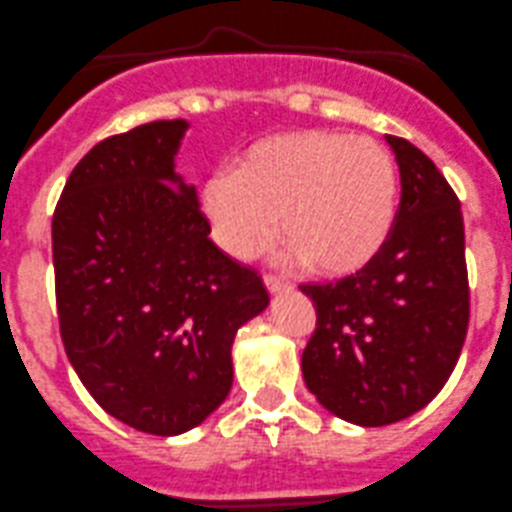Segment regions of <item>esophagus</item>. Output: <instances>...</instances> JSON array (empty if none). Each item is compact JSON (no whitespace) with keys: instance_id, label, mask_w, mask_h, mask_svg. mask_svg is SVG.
Returning a JSON list of instances; mask_svg holds the SVG:
<instances>
[{"instance_id":"esophagus-1","label":"esophagus","mask_w":512,"mask_h":512,"mask_svg":"<svg viewBox=\"0 0 512 512\" xmlns=\"http://www.w3.org/2000/svg\"><path fill=\"white\" fill-rule=\"evenodd\" d=\"M264 281H266V286H269V291H274V294H279V291H284L286 286H289L284 279H281V276H276V274H266Z\"/></svg>"}]
</instances>
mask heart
Wrapping results in <instances>:
<instances>
[{
	"mask_svg": "<svg viewBox=\"0 0 512 512\" xmlns=\"http://www.w3.org/2000/svg\"><path fill=\"white\" fill-rule=\"evenodd\" d=\"M397 191V168L379 143L301 130L243 150L233 173L206 180L201 206L216 241L238 259L279 226L289 259L316 274H349L387 243Z\"/></svg>",
	"mask_w": 512,
	"mask_h": 512,
	"instance_id": "obj_1",
	"label": "heart"
}]
</instances>
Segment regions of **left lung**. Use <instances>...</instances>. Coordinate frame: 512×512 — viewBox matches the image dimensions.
<instances>
[{
  "instance_id": "left-lung-1",
  "label": "left lung",
  "mask_w": 512,
  "mask_h": 512,
  "mask_svg": "<svg viewBox=\"0 0 512 512\" xmlns=\"http://www.w3.org/2000/svg\"><path fill=\"white\" fill-rule=\"evenodd\" d=\"M402 180L382 251L334 284H304L316 329L301 354L309 392L362 427L405 420L445 387L470 321L465 226L455 191L420 148L387 135Z\"/></svg>"
}]
</instances>
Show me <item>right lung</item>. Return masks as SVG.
<instances>
[{"mask_svg":"<svg viewBox=\"0 0 512 512\" xmlns=\"http://www.w3.org/2000/svg\"><path fill=\"white\" fill-rule=\"evenodd\" d=\"M186 120L105 138L52 216L62 344L97 405L148 435L201 425L233 384L238 326L269 306L259 271L208 238L175 173Z\"/></svg>","mask_w":512,"mask_h":512,"instance_id":"right-lung-1","label":"right lung"}]
</instances>
